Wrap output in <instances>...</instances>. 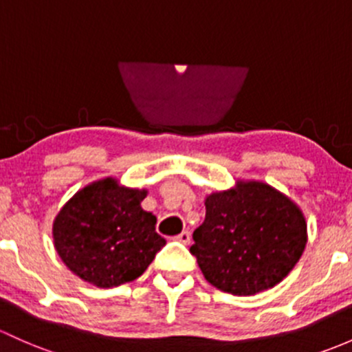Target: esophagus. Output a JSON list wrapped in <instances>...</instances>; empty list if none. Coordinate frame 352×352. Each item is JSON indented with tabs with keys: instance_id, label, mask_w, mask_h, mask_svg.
I'll return each mask as SVG.
<instances>
[{
	"instance_id": "34e87169",
	"label": "esophagus",
	"mask_w": 352,
	"mask_h": 352,
	"mask_svg": "<svg viewBox=\"0 0 352 352\" xmlns=\"http://www.w3.org/2000/svg\"><path fill=\"white\" fill-rule=\"evenodd\" d=\"M177 241H180V243H184V244H188V243H190V232H188V231L180 232V234L177 236Z\"/></svg>"
}]
</instances>
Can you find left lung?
<instances>
[{"label":"left lung","mask_w":352,"mask_h":352,"mask_svg":"<svg viewBox=\"0 0 352 352\" xmlns=\"http://www.w3.org/2000/svg\"><path fill=\"white\" fill-rule=\"evenodd\" d=\"M206 219L190 253L210 285L256 295L278 285L300 260L307 223L288 195L260 180H238L206 197Z\"/></svg>","instance_id":"1"}]
</instances>
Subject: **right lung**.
Segmentation results:
<instances>
[{"label":"right lung","mask_w":352,"mask_h":352,"mask_svg":"<svg viewBox=\"0 0 352 352\" xmlns=\"http://www.w3.org/2000/svg\"><path fill=\"white\" fill-rule=\"evenodd\" d=\"M146 188L121 186L114 177L91 182L62 206L52 226L54 246L74 275L99 288L143 275L165 239L157 217L143 210Z\"/></svg>","instance_id":"obj_1"}]
</instances>
